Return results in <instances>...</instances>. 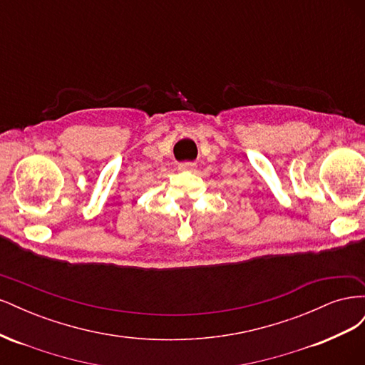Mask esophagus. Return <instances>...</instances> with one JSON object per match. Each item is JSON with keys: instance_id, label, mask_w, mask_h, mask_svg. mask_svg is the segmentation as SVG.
<instances>
[{"instance_id": "34e87169", "label": "esophagus", "mask_w": 365, "mask_h": 365, "mask_svg": "<svg viewBox=\"0 0 365 365\" xmlns=\"http://www.w3.org/2000/svg\"><path fill=\"white\" fill-rule=\"evenodd\" d=\"M180 170H185V172H195L196 170V164L195 163H181L180 165Z\"/></svg>"}]
</instances>
